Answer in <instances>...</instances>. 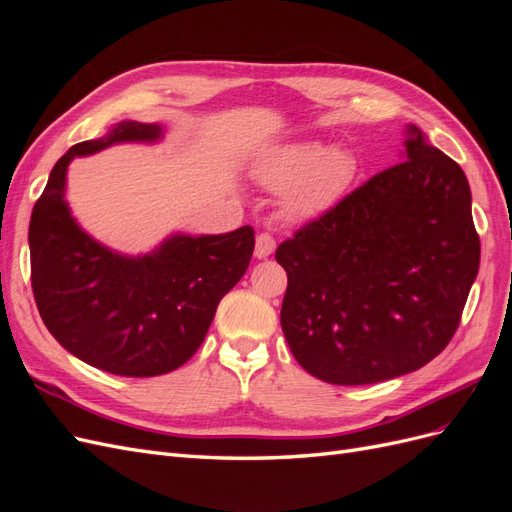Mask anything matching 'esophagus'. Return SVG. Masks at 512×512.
Instances as JSON below:
<instances>
[{"mask_svg": "<svg viewBox=\"0 0 512 512\" xmlns=\"http://www.w3.org/2000/svg\"><path fill=\"white\" fill-rule=\"evenodd\" d=\"M275 252V239L269 235V232H260L256 237V250L254 256L256 258H267Z\"/></svg>", "mask_w": 512, "mask_h": 512, "instance_id": "esophagus-1", "label": "esophagus"}]
</instances>
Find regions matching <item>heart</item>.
<instances>
[{"instance_id":"1","label":"heart","mask_w":512,"mask_h":512,"mask_svg":"<svg viewBox=\"0 0 512 512\" xmlns=\"http://www.w3.org/2000/svg\"><path fill=\"white\" fill-rule=\"evenodd\" d=\"M359 160L346 147L322 141H290L271 147L256 164L267 190L282 194L290 220H314L331 211L359 177Z\"/></svg>"}]
</instances>
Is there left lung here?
<instances>
[{
  "label": "left lung",
  "mask_w": 512,
  "mask_h": 512,
  "mask_svg": "<svg viewBox=\"0 0 512 512\" xmlns=\"http://www.w3.org/2000/svg\"><path fill=\"white\" fill-rule=\"evenodd\" d=\"M404 162L382 170L284 241L282 331L329 384L410 374L455 335L480 241L461 166L406 128Z\"/></svg>",
  "instance_id": "8db88e82"
}]
</instances>
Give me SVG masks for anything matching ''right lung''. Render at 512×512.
I'll return each instance as SVG.
<instances>
[{
    "mask_svg": "<svg viewBox=\"0 0 512 512\" xmlns=\"http://www.w3.org/2000/svg\"><path fill=\"white\" fill-rule=\"evenodd\" d=\"M160 123L119 121L70 147L53 166L29 222L32 288L46 329L76 359L128 378L162 376L200 348L215 309L254 252V228L175 232L143 256L102 245L72 218L66 175L74 158L119 143H158Z\"/></svg>",
    "mask_w": 512,
    "mask_h": 512,
    "instance_id": "right-lung-1",
    "label": "right lung"
}]
</instances>
